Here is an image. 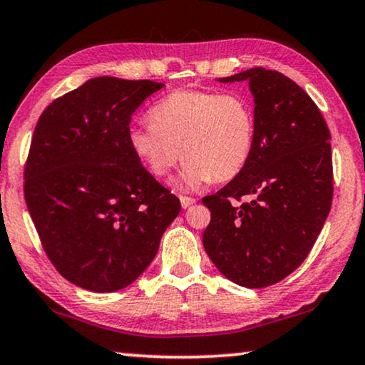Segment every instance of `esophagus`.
Here are the masks:
<instances>
[{"label":"esophagus","instance_id":"esophagus-1","mask_svg":"<svg viewBox=\"0 0 365 365\" xmlns=\"http://www.w3.org/2000/svg\"><path fill=\"white\" fill-rule=\"evenodd\" d=\"M179 200H181L182 209H189L192 204H195V199L194 197H187V195H181V197H179Z\"/></svg>","mask_w":365,"mask_h":365}]
</instances>
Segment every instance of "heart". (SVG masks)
<instances>
[{"mask_svg":"<svg viewBox=\"0 0 365 365\" xmlns=\"http://www.w3.org/2000/svg\"><path fill=\"white\" fill-rule=\"evenodd\" d=\"M150 121L128 130L131 151L158 178L184 158L176 182L184 191L230 181L255 150V108L242 93L176 91L153 105Z\"/></svg>","mask_w":365,"mask_h":365,"instance_id":"b5f03b06","label":"heart"}]
</instances>
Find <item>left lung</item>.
<instances>
[{"instance_id":"1","label":"left lung","mask_w":365,"mask_h":365,"mask_svg":"<svg viewBox=\"0 0 365 365\" xmlns=\"http://www.w3.org/2000/svg\"><path fill=\"white\" fill-rule=\"evenodd\" d=\"M248 82L255 150L239 176L202 202V244L217 270L240 287L282 282L308 257L332 200L331 135L319 108L292 78L263 67L217 78ZM250 203L236 202L242 197Z\"/></svg>"}]
</instances>
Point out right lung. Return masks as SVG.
Instances as JSON below:
<instances>
[{"label":"right lung","mask_w":365,"mask_h":365,"mask_svg":"<svg viewBox=\"0 0 365 365\" xmlns=\"http://www.w3.org/2000/svg\"><path fill=\"white\" fill-rule=\"evenodd\" d=\"M165 87L95 77L47 107L24 170V197L62 277L88 292L128 287L181 210L128 143L131 115Z\"/></svg>","instance_id":"right-lung-1"}]
</instances>
